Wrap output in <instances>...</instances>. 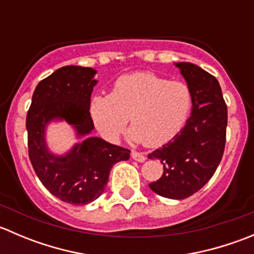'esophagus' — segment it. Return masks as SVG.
Wrapping results in <instances>:
<instances>
[{
  "label": "esophagus",
  "instance_id": "obj_1",
  "mask_svg": "<svg viewBox=\"0 0 254 254\" xmlns=\"http://www.w3.org/2000/svg\"><path fill=\"white\" fill-rule=\"evenodd\" d=\"M131 157H132V160L137 161V162H143V161L146 160L145 155H143V153H141V152H137V151H132Z\"/></svg>",
  "mask_w": 254,
  "mask_h": 254
}]
</instances>
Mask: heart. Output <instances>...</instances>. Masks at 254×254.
Returning a JSON list of instances; mask_svg holds the SVG:
<instances>
[{
  "instance_id": "heart-1",
  "label": "heart",
  "mask_w": 254,
  "mask_h": 254,
  "mask_svg": "<svg viewBox=\"0 0 254 254\" xmlns=\"http://www.w3.org/2000/svg\"><path fill=\"white\" fill-rule=\"evenodd\" d=\"M193 107L187 83L152 72L123 75L112 93L96 94L89 113L99 134L114 142L130 118V139L147 146L168 142L183 129Z\"/></svg>"
}]
</instances>
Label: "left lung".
Returning <instances> with one entry per match:
<instances>
[{
  "label": "left lung",
  "mask_w": 254,
  "mask_h": 254,
  "mask_svg": "<svg viewBox=\"0 0 254 254\" xmlns=\"http://www.w3.org/2000/svg\"><path fill=\"white\" fill-rule=\"evenodd\" d=\"M193 94L190 117L162 147L148 153L160 160L163 175L148 184L168 199H186L203 188L221 161L226 142L227 107L219 81L191 63H175Z\"/></svg>",
  "instance_id": "obj_1"
}]
</instances>
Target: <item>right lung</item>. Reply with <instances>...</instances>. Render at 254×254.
Segmentation results:
<instances>
[{
  "mask_svg": "<svg viewBox=\"0 0 254 254\" xmlns=\"http://www.w3.org/2000/svg\"><path fill=\"white\" fill-rule=\"evenodd\" d=\"M97 71L64 66L40 81L27 114L28 150L33 168L53 195L72 205H86L101 196L113 166L130 157V151L92 136L89 113ZM53 121L73 127L81 141L64 155L48 150L46 127Z\"/></svg>",
  "mask_w": 254,
  "mask_h": 254,
  "instance_id": "1",
  "label": "right lung"
}]
</instances>
